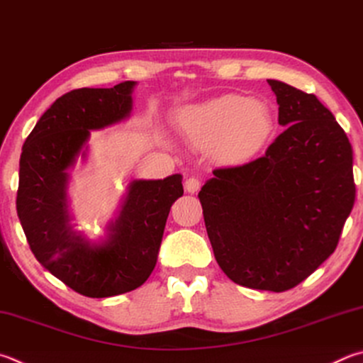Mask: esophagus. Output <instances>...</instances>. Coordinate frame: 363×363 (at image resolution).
Segmentation results:
<instances>
[{
	"label": "esophagus",
	"mask_w": 363,
	"mask_h": 363,
	"mask_svg": "<svg viewBox=\"0 0 363 363\" xmlns=\"http://www.w3.org/2000/svg\"><path fill=\"white\" fill-rule=\"evenodd\" d=\"M200 186H201V182H200L199 177H195V176L189 177V179L186 181V190L189 194H195L196 190L200 189Z\"/></svg>",
	"instance_id": "1"
}]
</instances>
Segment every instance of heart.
<instances>
[{
    "label": "heart",
    "mask_w": 363,
    "mask_h": 363,
    "mask_svg": "<svg viewBox=\"0 0 363 363\" xmlns=\"http://www.w3.org/2000/svg\"><path fill=\"white\" fill-rule=\"evenodd\" d=\"M182 128L194 146L216 150L227 163H246L259 155L274 135V117L265 103L225 95L187 109Z\"/></svg>",
    "instance_id": "obj_1"
}]
</instances>
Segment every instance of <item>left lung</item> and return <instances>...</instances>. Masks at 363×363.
<instances>
[{"mask_svg": "<svg viewBox=\"0 0 363 363\" xmlns=\"http://www.w3.org/2000/svg\"><path fill=\"white\" fill-rule=\"evenodd\" d=\"M268 84L286 130L260 159L214 169L199 199L214 257L236 284L284 292L338 246L355 200L352 147L313 94Z\"/></svg>", "mask_w": 363, "mask_h": 363, "instance_id": "1", "label": "left lung"}]
</instances>
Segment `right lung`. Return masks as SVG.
I'll list each match as a JSON object with an SVG mask.
<instances>
[{
  "mask_svg": "<svg viewBox=\"0 0 363 363\" xmlns=\"http://www.w3.org/2000/svg\"><path fill=\"white\" fill-rule=\"evenodd\" d=\"M135 85L68 91L41 116L22 147L16 204L31 252L55 278L90 298L135 291L147 281L169 209L184 194L181 174L133 181L106 238L91 242L72 230L68 169L85 157L90 130L130 116Z\"/></svg>",
  "mask_w": 363,
  "mask_h": 363,
  "instance_id": "1",
  "label": "right lung"
}]
</instances>
